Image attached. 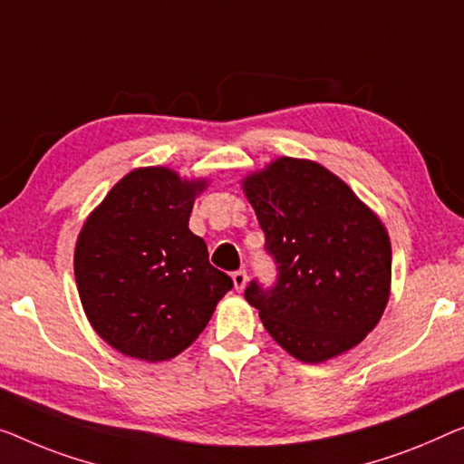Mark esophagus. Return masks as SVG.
Wrapping results in <instances>:
<instances>
[{
  "label": "esophagus",
  "instance_id": "esophagus-1",
  "mask_svg": "<svg viewBox=\"0 0 464 464\" xmlns=\"http://www.w3.org/2000/svg\"><path fill=\"white\" fill-rule=\"evenodd\" d=\"M246 283H247L246 268H239V271L233 273V285H235V289H237V292H241V289L246 287Z\"/></svg>",
  "mask_w": 464,
  "mask_h": 464
}]
</instances>
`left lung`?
<instances>
[{
	"label": "left lung",
	"mask_w": 464,
	"mask_h": 464,
	"mask_svg": "<svg viewBox=\"0 0 464 464\" xmlns=\"http://www.w3.org/2000/svg\"><path fill=\"white\" fill-rule=\"evenodd\" d=\"M276 265L273 287L250 281L273 340L302 362H324L361 343L390 298L392 246L382 220L324 166L279 158L244 179Z\"/></svg>",
	"instance_id": "8db88e82"
}]
</instances>
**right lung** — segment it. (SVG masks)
I'll list each match as a JSON object with an SVG mask.
<instances>
[{
	"label": "right lung",
	"mask_w": 464,
	"mask_h": 464,
	"mask_svg": "<svg viewBox=\"0 0 464 464\" xmlns=\"http://www.w3.org/2000/svg\"><path fill=\"white\" fill-rule=\"evenodd\" d=\"M204 188L164 166L130 170L82 225L74 247L82 310L124 356L160 362L181 354L233 287L189 231Z\"/></svg>",
	"instance_id": "right-lung-1"
}]
</instances>
